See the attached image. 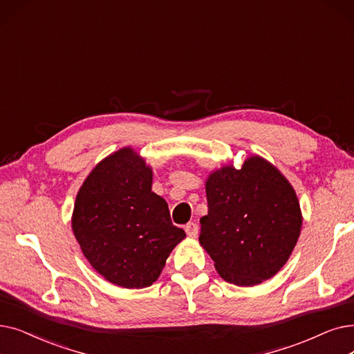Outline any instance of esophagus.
I'll list each match as a JSON object with an SVG mask.
<instances>
[{"label":"esophagus","instance_id":"obj_1","mask_svg":"<svg viewBox=\"0 0 354 354\" xmlns=\"http://www.w3.org/2000/svg\"><path fill=\"white\" fill-rule=\"evenodd\" d=\"M185 232H187V234L189 237H196V234H198V225H196V223H188L185 225Z\"/></svg>","mask_w":354,"mask_h":354}]
</instances>
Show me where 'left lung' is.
<instances>
[{
	"instance_id": "8db88e82",
	"label": "left lung",
	"mask_w": 354,
	"mask_h": 354,
	"mask_svg": "<svg viewBox=\"0 0 354 354\" xmlns=\"http://www.w3.org/2000/svg\"><path fill=\"white\" fill-rule=\"evenodd\" d=\"M208 214L199 243L221 278L254 286L278 273L301 234L302 214L288 179L260 156L223 166L205 182Z\"/></svg>"
}]
</instances>
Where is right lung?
Wrapping results in <instances>:
<instances>
[{
	"label": "right lung",
	"mask_w": 354,
	"mask_h": 354,
	"mask_svg": "<svg viewBox=\"0 0 354 354\" xmlns=\"http://www.w3.org/2000/svg\"><path fill=\"white\" fill-rule=\"evenodd\" d=\"M153 172L131 147L114 151L88 175L76 195L72 230L84 256L121 288L156 282L175 245L187 237L165 199L151 191Z\"/></svg>",
	"instance_id": "right-lung-1"
}]
</instances>
